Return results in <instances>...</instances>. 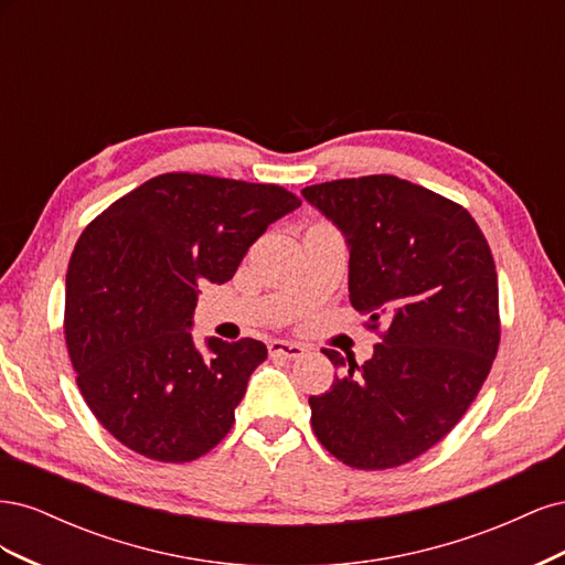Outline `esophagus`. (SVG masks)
I'll use <instances>...</instances> for the list:
<instances>
[{
    "instance_id": "esophagus-1",
    "label": "esophagus",
    "mask_w": 565,
    "mask_h": 565,
    "mask_svg": "<svg viewBox=\"0 0 565 565\" xmlns=\"http://www.w3.org/2000/svg\"><path fill=\"white\" fill-rule=\"evenodd\" d=\"M268 351L273 358H287V361H297V358H303L306 349L297 341H285V339H273L268 344Z\"/></svg>"
}]
</instances>
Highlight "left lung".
Segmentation results:
<instances>
[{"label":"left lung","instance_id":"obj_1","mask_svg":"<svg viewBox=\"0 0 565 565\" xmlns=\"http://www.w3.org/2000/svg\"><path fill=\"white\" fill-rule=\"evenodd\" d=\"M349 247V299L386 324L370 361L311 396L318 440L355 469H393L446 436L481 391L500 344L498 270L471 214L429 188L372 174L306 185Z\"/></svg>","mask_w":565,"mask_h":565}]
</instances>
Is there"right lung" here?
<instances>
[{
    "label": "right lung",
    "mask_w": 565,
    "mask_h": 565,
    "mask_svg": "<svg viewBox=\"0 0 565 565\" xmlns=\"http://www.w3.org/2000/svg\"><path fill=\"white\" fill-rule=\"evenodd\" d=\"M299 200L273 183L162 174L84 228L65 276V341L84 401L122 446L158 461L210 452L235 422L256 339L198 347L204 282H228Z\"/></svg>",
    "instance_id": "1"
}]
</instances>
